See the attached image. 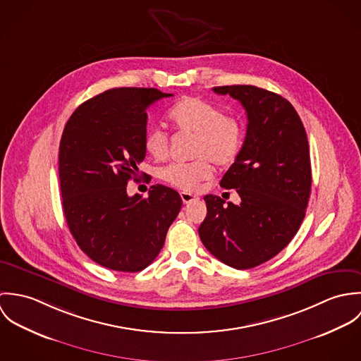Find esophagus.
<instances>
[{
  "mask_svg": "<svg viewBox=\"0 0 361 361\" xmlns=\"http://www.w3.org/2000/svg\"><path fill=\"white\" fill-rule=\"evenodd\" d=\"M180 199H182L183 204H189V203H192V202L199 200L197 196H195V195H192V193H188V192H180Z\"/></svg>",
  "mask_w": 361,
  "mask_h": 361,
  "instance_id": "obj_1",
  "label": "esophagus"
}]
</instances>
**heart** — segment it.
<instances>
[{
  "mask_svg": "<svg viewBox=\"0 0 361 361\" xmlns=\"http://www.w3.org/2000/svg\"><path fill=\"white\" fill-rule=\"evenodd\" d=\"M168 119L176 130L196 137L192 147L195 161L173 162L158 171V178L173 188L185 192L196 190L203 180L212 176V165L208 159L218 166H229L242 150L243 125L240 119L225 115V111L215 104L199 97H186L169 109ZM143 147L155 161L164 159L168 153V135L161 128H147Z\"/></svg>",
  "mask_w": 361,
  "mask_h": 361,
  "instance_id": "b5f03b06",
  "label": "heart"
}]
</instances>
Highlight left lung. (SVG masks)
<instances>
[{
    "label": "left lung",
    "mask_w": 361,
    "mask_h": 361,
    "mask_svg": "<svg viewBox=\"0 0 361 361\" xmlns=\"http://www.w3.org/2000/svg\"><path fill=\"white\" fill-rule=\"evenodd\" d=\"M212 90L243 105L247 130L219 183L236 189L240 204L204 196L207 216L199 235L214 257L249 269L283 250L305 219L311 190L307 135L293 105L276 93L250 85Z\"/></svg>",
    "instance_id": "left-lung-1"
}]
</instances>
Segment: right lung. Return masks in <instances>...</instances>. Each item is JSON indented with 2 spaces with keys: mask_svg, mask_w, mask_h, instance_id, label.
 Returning a JSON list of instances; mask_svg holds the SVG:
<instances>
[{
  "mask_svg": "<svg viewBox=\"0 0 361 361\" xmlns=\"http://www.w3.org/2000/svg\"><path fill=\"white\" fill-rule=\"evenodd\" d=\"M157 89H111L79 105L59 143V186L66 224L93 261L121 272H137L161 252L182 199L164 185L149 197L128 196L145 159L147 108L171 97Z\"/></svg>",
  "mask_w": 361,
  "mask_h": 361,
  "instance_id": "1",
  "label": "right lung"
}]
</instances>
